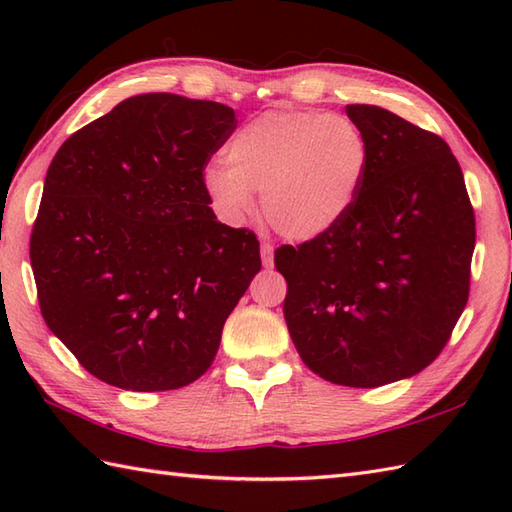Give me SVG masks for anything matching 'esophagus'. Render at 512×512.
Here are the masks:
<instances>
[{"mask_svg": "<svg viewBox=\"0 0 512 512\" xmlns=\"http://www.w3.org/2000/svg\"><path fill=\"white\" fill-rule=\"evenodd\" d=\"M262 264L266 268H270V266L275 264V250H273V246H270V244H262Z\"/></svg>", "mask_w": 512, "mask_h": 512, "instance_id": "1", "label": "esophagus"}]
</instances>
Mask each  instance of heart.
Masks as SVG:
<instances>
[{
	"label": "heart",
	"mask_w": 512,
	"mask_h": 512,
	"mask_svg": "<svg viewBox=\"0 0 512 512\" xmlns=\"http://www.w3.org/2000/svg\"><path fill=\"white\" fill-rule=\"evenodd\" d=\"M224 162L206 167L202 187L215 213L244 224L262 191V215L292 242L332 233L361 195L369 169L363 129L341 114L273 110L228 140Z\"/></svg>",
	"instance_id": "b5f03b06"
}]
</instances>
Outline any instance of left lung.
Returning <instances> with one entry per match:
<instances>
[{"label": "left lung", "mask_w": 512, "mask_h": 512, "mask_svg": "<svg viewBox=\"0 0 512 512\" xmlns=\"http://www.w3.org/2000/svg\"><path fill=\"white\" fill-rule=\"evenodd\" d=\"M369 169L352 213L275 266L284 317L314 374L380 387L422 372L447 345L469 299L475 215L451 147L376 105H347Z\"/></svg>", "instance_id": "1"}]
</instances>
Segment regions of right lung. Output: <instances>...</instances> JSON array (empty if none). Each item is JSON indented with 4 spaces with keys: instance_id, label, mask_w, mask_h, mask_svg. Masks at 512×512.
I'll list each match as a JSON object with an SVG mask.
<instances>
[{
    "instance_id": "obj_1",
    "label": "right lung",
    "mask_w": 512,
    "mask_h": 512,
    "mask_svg": "<svg viewBox=\"0 0 512 512\" xmlns=\"http://www.w3.org/2000/svg\"><path fill=\"white\" fill-rule=\"evenodd\" d=\"M235 127L228 105L140 94L52 158L30 237L39 306L103 383L167 391L198 380L262 270L257 237L217 222L202 187Z\"/></svg>"
}]
</instances>
